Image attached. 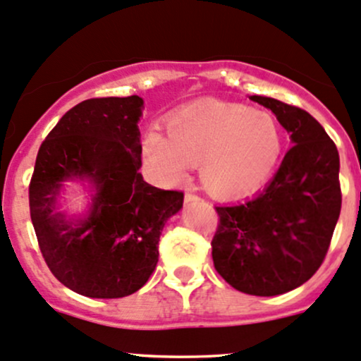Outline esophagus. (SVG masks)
Wrapping results in <instances>:
<instances>
[{"label": "esophagus", "instance_id": "1", "mask_svg": "<svg viewBox=\"0 0 361 361\" xmlns=\"http://www.w3.org/2000/svg\"><path fill=\"white\" fill-rule=\"evenodd\" d=\"M185 200H187V202H199L200 197L195 195V193H192V192H187V195H185Z\"/></svg>", "mask_w": 361, "mask_h": 361}]
</instances>
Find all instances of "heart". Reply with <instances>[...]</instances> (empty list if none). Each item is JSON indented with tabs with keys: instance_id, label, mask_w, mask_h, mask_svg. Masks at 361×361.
<instances>
[{
	"instance_id": "heart-1",
	"label": "heart",
	"mask_w": 361,
	"mask_h": 361,
	"mask_svg": "<svg viewBox=\"0 0 361 361\" xmlns=\"http://www.w3.org/2000/svg\"><path fill=\"white\" fill-rule=\"evenodd\" d=\"M169 137L150 130L144 154L166 183H178L190 166L199 164L200 181L219 197L252 192L279 162L284 137L271 114L243 104L204 101L176 113L168 123Z\"/></svg>"
}]
</instances>
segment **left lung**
<instances>
[{"mask_svg":"<svg viewBox=\"0 0 361 361\" xmlns=\"http://www.w3.org/2000/svg\"><path fill=\"white\" fill-rule=\"evenodd\" d=\"M250 99L276 114L293 145L262 192L217 205L212 260L235 290L276 296L307 283L326 259L341 212L339 154L305 109L272 97Z\"/></svg>","mask_w":361,"mask_h":361,"instance_id":"obj_1","label":"left lung"}]
</instances>
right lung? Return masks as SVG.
Returning <instances> with one entry per match:
<instances>
[{
  "mask_svg": "<svg viewBox=\"0 0 361 361\" xmlns=\"http://www.w3.org/2000/svg\"><path fill=\"white\" fill-rule=\"evenodd\" d=\"M142 108L138 96L82 101L35 157L29 205L39 248L59 283L89 298L140 290L156 269L164 223L183 205V192L152 187L138 171ZM73 176L97 187L93 211L78 224L54 211L61 181Z\"/></svg>",
  "mask_w": 361,
  "mask_h": 361,
  "instance_id": "add662e5",
  "label": "right lung"
}]
</instances>
